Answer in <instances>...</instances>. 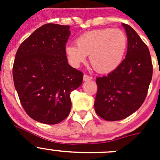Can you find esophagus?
Listing matches in <instances>:
<instances>
[{
  "label": "esophagus",
  "instance_id": "obj_1",
  "mask_svg": "<svg viewBox=\"0 0 160 160\" xmlns=\"http://www.w3.org/2000/svg\"><path fill=\"white\" fill-rule=\"evenodd\" d=\"M92 79V77L91 76H89L87 74H84L83 75V81H90Z\"/></svg>",
  "mask_w": 160,
  "mask_h": 160
}]
</instances>
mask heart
<instances>
[{"label": "heart", "instance_id": "obj_1", "mask_svg": "<svg viewBox=\"0 0 160 160\" xmlns=\"http://www.w3.org/2000/svg\"><path fill=\"white\" fill-rule=\"evenodd\" d=\"M77 46L68 44L65 53L73 67H78L90 55V63L100 73L114 70L122 63L128 47V38L120 29H101L84 32L76 40Z\"/></svg>", "mask_w": 160, "mask_h": 160}]
</instances>
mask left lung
<instances>
[{"label": "left lung", "instance_id": "obj_1", "mask_svg": "<svg viewBox=\"0 0 160 160\" xmlns=\"http://www.w3.org/2000/svg\"><path fill=\"white\" fill-rule=\"evenodd\" d=\"M128 36V52L122 63L107 75L96 78L94 110L107 121L127 118L142 106L152 78L148 46L132 28L122 24Z\"/></svg>", "mask_w": 160, "mask_h": 160}]
</instances>
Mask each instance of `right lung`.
<instances>
[{"label":"right lung","instance_id":"right-lung-1","mask_svg":"<svg viewBox=\"0 0 160 160\" xmlns=\"http://www.w3.org/2000/svg\"><path fill=\"white\" fill-rule=\"evenodd\" d=\"M70 26L46 24L28 37L17 51L12 77L18 97L30 118L57 124L69 115L70 93L83 73L68 64L65 47Z\"/></svg>","mask_w":160,"mask_h":160}]
</instances>
